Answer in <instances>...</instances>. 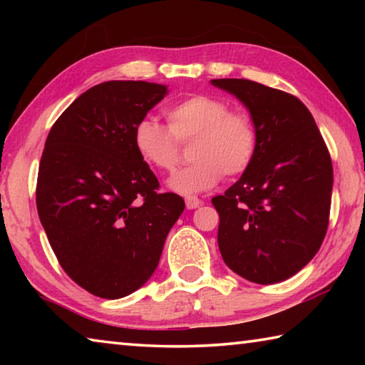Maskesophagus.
Wrapping results in <instances>:
<instances>
[{
  "instance_id": "1",
  "label": "esophagus",
  "mask_w": 365,
  "mask_h": 365,
  "mask_svg": "<svg viewBox=\"0 0 365 365\" xmlns=\"http://www.w3.org/2000/svg\"><path fill=\"white\" fill-rule=\"evenodd\" d=\"M185 205H187V209H196L202 205V201L196 196H187L185 197Z\"/></svg>"
}]
</instances>
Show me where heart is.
Here are the masks:
<instances>
[{"label":"heart","mask_w":365,"mask_h":365,"mask_svg":"<svg viewBox=\"0 0 365 365\" xmlns=\"http://www.w3.org/2000/svg\"><path fill=\"white\" fill-rule=\"evenodd\" d=\"M169 127L143 117L133 127V148L151 169L170 172L180 156V143L193 141L187 168L169 178L180 195H196L215 187L222 175L237 177L250 169L259 146L252 115L233 110L217 96L196 93L165 108Z\"/></svg>","instance_id":"heart-1"}]
</instances>
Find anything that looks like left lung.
Listing matches in <instances>:
<instances>
[{"label": "left lung", "mask_w": 365, "mask_h": 365, "mask_svg": "<svg viewBox=\"0 0 365 365\" xmlns=\"http://www.w3.org/2000/svg\"><path fill=\"white\" fill-rule=\"evenodd\" d=\"M212 85L250 109L259 132L250 169L212 197L220 217V255L246 280L283 282L317 255L329 228V148L296 96L246 78H215Z\"/></svg>", "instance_id": "8db88e82"}]
</instances>
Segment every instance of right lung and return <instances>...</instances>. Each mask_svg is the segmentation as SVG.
<instances>
[{
  "label": "right lung",
  "mask_w": 365,
  "mask_h": 365,
  "mask_svg": "<svg viewBox=\"0 0 365 365\" xmlns=\"http://www.w3.org/2000/svg\"><path fill=\"white\" fill-rule=\"evenodd\" d=\"M165 93L141 80L91 86L54 122L41 154L36 209L48 242L66 274L104 299L145 285L185 209L178 195L159 193L132 140Z\"/></svg>",
  "instance_id": "1"
}]
</instances>
